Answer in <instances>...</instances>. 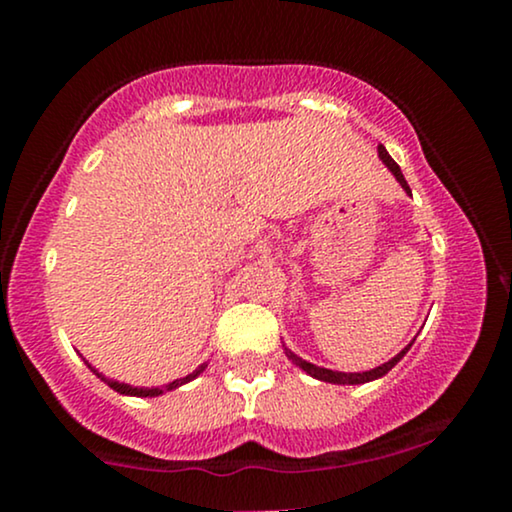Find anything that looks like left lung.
Here are the masks:
<instances>
[{"label":"left lung","mask_w":512,"mask_h":512,"mask_svg":"<svg viewBox=\"0 0 512 512\" xmlns=\"http://www.w3.org/2000/svg\"><path fill=\"white\" fill-rule=\"evenodd\" d=\"M378 156L383 158V163L387 168L392 170V175H395V178L399 180V185L404 187V190L409 192L411 195V190H409V185H407V180H404V175H402V170H399V166L395 161H392V156L387 154V149L383 144L378 146ZM411 346V344H409ZM409 346L407 349H402L399 351V354L392 358V361H387V363H383V366H378V368H373V370H366V373H339V370H330V368H320V366H313V363H308V361H303L301 356H296V354H291V351H286V354H289V358L293 363H296L298 368H303L305 373L308 375H313V378H317V380H325V383H337V385H361V383H370V380H375V378H383V375L387 373V370H392L399 363V358H402L404 354H407L409 351Z\"/></svg>","instance_id":"left-lung-1"}]
</instances>
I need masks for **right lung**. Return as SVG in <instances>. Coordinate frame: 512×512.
<instances>
[{
  "mask_svg": "<svg viewBox=\"0 0 512 512\" xmlns=\"http://www.w3.org/2000/svg\"><path fill=\"white\" fill-rule=\"evenodd\" d=\"M204 370V366H199L197 370H192L190 375H185V378H180V380H173V383H168V385H163V387H132V385H125V383H117V380H105L101 373H96V370H93V373L96 375H101V380H105V383H108L110 387H113L115 392H120V395H134V397H158V395H163V392H168V390H175V387H180V385H185V383H190L192 378H197L199 373H202Z\"/></svg>",
  "mask_w": 512,
  "mask_h": 512,
  "instance_id": "right-lung-1",
  "label": "right lung"
}]
</instances>
